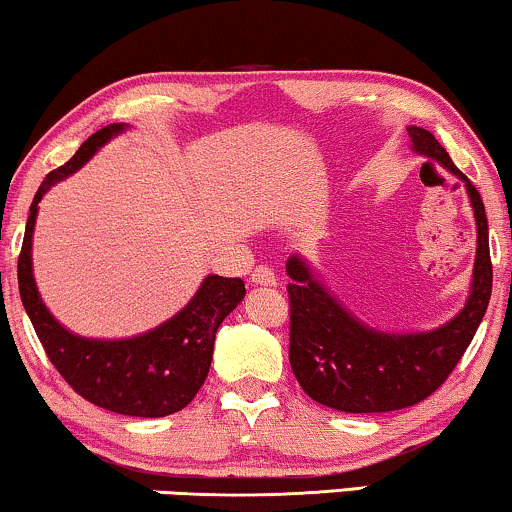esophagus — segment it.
<instances>
[{
	"label": "esophagus",
	"mask_w": 512,
	"mask_h": 512,
	"mask_svg": "<svg viewBox=\"0 0 512 512\" xmlns=\"http://www.w3.org/2000/svg\"><path fill=\"white\" fill-rule=\"evenodd\" d=\"M250 278H252V283H255V286H276L274 269L267 267V264H257V267L252 269Z\"/></svg>",
	"instance_id": "obj_1"
}]
</instances>
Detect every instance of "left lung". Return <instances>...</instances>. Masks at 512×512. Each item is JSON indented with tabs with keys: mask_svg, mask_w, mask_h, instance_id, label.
<instances>
[{
	"mask_svg": "<svg viewBox=\"0 0 512 512\" xmlns=\"http://www.w3.org/2000/svg\"><path fill=\"white\" fill-rule=\"evenodd\" d=\"M413 151L465 181L477 222V257L463 312L430 333H378L333 300L312 269L293 255L286 264L290 300L288 357L297 383L314 401L345 413H385L428 399L449 378L475 338L491 297L489 224L484 203L444 146L423 127H409Z\"/></svg>",
	"mask_w": 512,
	"mask_h": 512,
	"instance_id": "obj_1",
	"label": "left lung"
}]
</instances>
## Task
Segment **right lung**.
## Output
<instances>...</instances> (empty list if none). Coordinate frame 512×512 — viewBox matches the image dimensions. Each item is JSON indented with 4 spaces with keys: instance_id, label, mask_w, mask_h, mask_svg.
Returning a JSON list of instances; mask_svg holds the SVG:
<instances>
[{
    "instance_id": "obj_1",
    "label": "right lung",
    "mask_w": 512,
    "mask_h": 512,
    "mask_svg": "<svg viewBox=\"0 0 512 512\" xmlns=\"http://www.w3.org/2000/svg\"><path fill=\"white\" fill-rule=\"evenodd\" d=\"M125 125H108L92 134L66 165L51 170L37 189L18 255V290L44 352L63 380L92 404L122 416L163 418L184 409L205 383L215 333L245 297L241 278L208 276L193 300L155 331L129 340H87L73 335L47 312L32 278V229L37 203L56 181L87 163Z\"/></svg>"
}]
</instances>
